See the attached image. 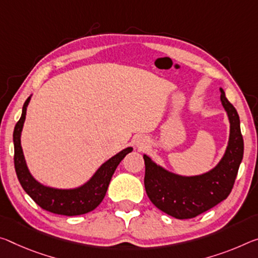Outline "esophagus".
<instances>
[{
    "label": "esophagus",
    "instance_id": "esophagus-1",
    "mask_svg": "<svg viewBox=\"0 0 258 258\" xmlns=\"http://www.w3.org/2000/svg\"><path fill=\"white\" fill-rule=\"evenodd\" d=\"M134 146L137 147V148L139 149H144L145 147L148 145V140L145 137H137L136 139H134Z\"/></svg>",
    "mask_w": 258,
    "mask_h": 258
}]
</instances>
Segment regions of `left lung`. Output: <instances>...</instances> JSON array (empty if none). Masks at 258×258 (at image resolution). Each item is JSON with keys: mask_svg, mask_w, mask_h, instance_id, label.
<instances>
[{"mask_svg": "<svg viewBox=\"0 0 258 258\" xmlns=\"http://www.w3.org/2000/svg\"><path fill=\"white\" fill-rule=\"evenodd\" d=\"M220 101L230 122V137L220 161L211 170L196 175L169 171L144 154L145 188L154 206L177 219L194 218L224 201L234 185L243 157L240 118L228 102L223 88Z\"/></svg>", "mask_w": 258, "mask_h": 258, "instance_id": "1", "label": "left lung"}]
</instances>
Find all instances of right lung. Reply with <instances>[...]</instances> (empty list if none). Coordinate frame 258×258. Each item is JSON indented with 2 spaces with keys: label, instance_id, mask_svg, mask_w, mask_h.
Wrapping results in <instances>:
<instances>
[{
  "label": "right lung",
  "instance_id": "obj_1",
  "mask_svg": "<svg viewBox=\"0 0 258 258\" xmlns=\"http://www.w3.org/2000/svg\"><path fill=\"white\" fill-rule=\"evenodd\" d=\"M32 95L25 101L22 110V117L15 126V169L18 180L24 190L42 209L52 214L63 216H78L93 211L103 201L110 180L117 166L126 155L133 150L132 147L122 149L105 161L95 171L91 178L83 185L75 188H56L46 186L36 180L28 169L22 148V131L26 119V111Z\"/></svg>",
  "mask_w": 258,
  "mask_h": 258
}]
</instances>
